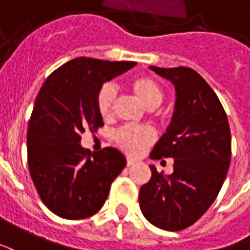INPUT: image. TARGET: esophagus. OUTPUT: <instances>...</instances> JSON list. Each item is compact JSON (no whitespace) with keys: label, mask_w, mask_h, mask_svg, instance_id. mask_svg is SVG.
Returning <instances> with one entry per match:
<instances>
[{"label":"esophagus","mask_w":250,"mask_h":250,"mask_svg":"<svg viewBox=\"0 0 250 250\" xmlns=\"http://www.w3.org/2000/svg\"><path fill=\"white\" fill-rule=\"evenodd\" d=\"M134 164H136V161H134L133 158H127V160H126L127 167H132V165H134Z\"/></svg>","instance_id":"obj_1"}]
</instances>
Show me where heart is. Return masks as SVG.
<instances>
[{"label": "heart", "mask_w": 250, "mask_h": 250, "mask_svg": "<svg viewBox=\"0 0 250 250\" xmlns=\"http://www.w3.org/2000/svg\"><path fill=\"white\" fill-rule=\"evenodd\" d=\"M130 89L138 97V100L147 107L154 109L163 103L164 92L156 81L149 77H138L133 80ZM117 97V89L112 83H105L97 93V109L104 118L112 116L113 106ZM154 134L150 129L143 126L126 125L118 129L114 134L116 143L124 152L130 156H138L144 149L152 143Z\"/></svg>", "instance_id": "b5f03b06"}]
</instances>
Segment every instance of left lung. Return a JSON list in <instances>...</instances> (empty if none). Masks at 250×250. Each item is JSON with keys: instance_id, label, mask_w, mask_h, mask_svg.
I'll return each instance as SVG.
<instances>
[{"instance_id": "1", "label": "left lung", "mask_w": 250, "mask_h": 250, "mask_svg": "<svg viewBox=\"0 0 250 250\" xmlns=\"http://www.w3.org/2000/svg\"><path fill=\"white\" fill-rule=\"evenodd\" d=\"M174 85L176 103L167 132L150 158H173V173H158L140 189V208L147 221L165 230L190 227L217 197L227 177L232 140L229 123L213 89L190 67L149 66Z\"/></svg>"}]
</instances>
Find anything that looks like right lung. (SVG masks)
I'll return each mask as SVG.
<instances>
[{"label": "right lung", "mask_w": 250, "mask_h": 250, "mask_svg": "<svg viewBox=\"0 0 250 250\" xmlns=\"http://www.w3.org/2000/svg\"><path fill=\"white\" fill-rule=\"evenodd\" d=\"M134 65L77 57L54 70L38 92L26 137L29 172L43 204L60 217L96 214L126 165L116 147L90 154L81 134L104 125L97 109L101 86Z\"/></svg>", "instance_id": "right-lung-1"}]
</instances>
